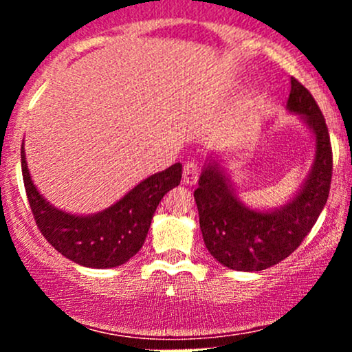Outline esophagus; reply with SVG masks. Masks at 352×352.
I'll return each mask as SVG.
<instances>
[{
  "mask_svg": "<svg viewBox=\"0 0 352 352\" xmlns=\"http://www.w3.org/2000/svg\"><path fill=\"white\" fill-rule=\"evenodd\" d=\"M200 177V165L193 160H190L184 165V184L193 185Z\"/></svg>",
  "mask_w": 352,
  "mask_h": 352,
  "instance_id": "34e87169",
  "label": "esophagus"
}]
</instances>
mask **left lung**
<instances>
[{"label":"left lung","mask_w":352,"mask_h":352,"mask_svg":"<svg viewBox=\"0 0 352 352\" xmlns=\"http://www.w3.org/2000/svg\"><path fill=\"white\" fill-rule=\"evenodd\" d=\"M286 107L305 119L316 139L314 165L292 201L274 212L246 208L215 164L205 167L193 192L205 246L230 270L261 272L280 263L301 245L328 201L333 148L324 116L311 92L294 78Z\"/></svg>","instance_id":"1"}]
</instances>
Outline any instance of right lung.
Returning <instances> with one entry per match:
<instances>
[{
	"label": "right lung",
	"instance_id": "obj_1",
	"mask_svg": "<svg viewBox=\"0 0 352 352\" xmlns=\"http://www.w3.org/2000/svg\"><path fill=\"white\" fill-rule=\"evenodd\" d=\"M21 170L39 232L67 260L89 268H114L131 260L142 248L157 205L182 179V164H173L140 182L104 212L78 217L51 207L39 195L28 170L23 147Z\"/></svg>",
	"mask_w": 352,
	"mask_h": 352
}]
</instances>
